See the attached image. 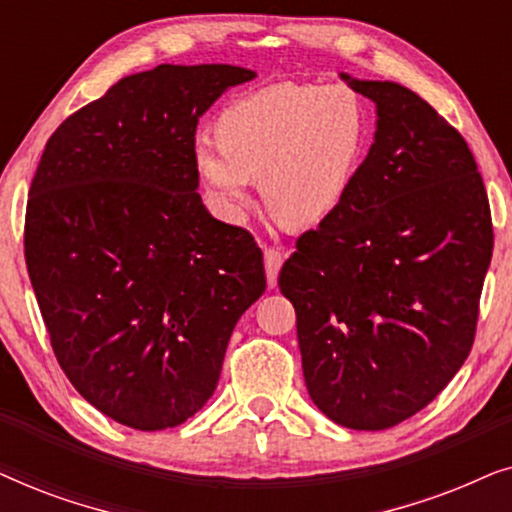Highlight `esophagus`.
Returning a JSON list of instances; mask_svg holds the SVG:
<instances>
[{"instance_id":"34e87169","label":"esophagus","mask_w":512,"mask_h":512,"mask_svg":"<svg viewBox=\"0 0 512 512\" xmlns=\"http://www.w3.org/2000/svg\"><path fill=\"white\" fill-rule=\"evenodd\" d=\"M284 263V254L275 247L265 249V275H268V286H275L277 284V275H279V268H282Z\"/></svg>"}]
</instances>
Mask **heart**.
I'll use <instances>...</instances> for the list:
<instances>
[{
  "instance_id": "heart-1",
  "label": "heart",
  "mask_w": 512,
  "mask_h": 512,
  "mask_svg": "<svg viewBox=\"0 0 512 512\" xmlns=\"http://www.w3.org/2000/svg\"><path fill=\"white\" fill-rule=\"evenodd\" d=\"M216 135L193 146L195 170L216 209L240 219L258 179L270 212L305 228L349 198L373 139V116L347 86L275 83L228 104Z\"/></svg>"
}]
</instances>
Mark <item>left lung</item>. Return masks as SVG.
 Returning <instances> with one entry per match:
<instances>
[{
	"instance_id": "8db88e82",
	"label": "left lung",
	"mask_w": 512,
	"mask_h": 512,
	"mask_svg": "<svg viewBox=\"0 0 512 512\" xmlns=\"http://www.w3.org/2000/svg\"><path fill=\"white\" fill-rule=\"evenodd\" d=\"M340 76L375 102V142L338 212L298 237L279 289L314 405L382 431L464 366L494 230L466 139L401 83Z\"/></svg>"
}]
</instances>
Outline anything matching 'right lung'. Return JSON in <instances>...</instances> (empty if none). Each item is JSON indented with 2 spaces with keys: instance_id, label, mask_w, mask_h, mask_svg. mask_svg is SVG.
<instances>
[{
  "instance_id": "obj_1",
  "label": "right lung",
  "mask_w": 512,
  "mask_h": 512,
  "mask_svg": "<svg viewBox=\"0 0 512 512\" xmlns=\"http://www.w3.org/2000/svg\"><path fill=\"white\" fill-rule=\"evenodd\" d=\"M256 72L158 65L60 123L25 214V263L74 389L137 431L193 417L237 319L263 296V251L198 193V118Z\"/></svg>"
}]
</instances>
